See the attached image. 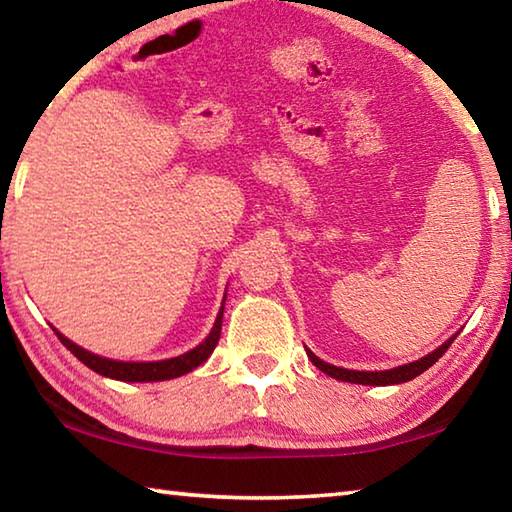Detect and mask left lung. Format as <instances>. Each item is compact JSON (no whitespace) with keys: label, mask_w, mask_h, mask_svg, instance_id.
<instances>
[{"label":"left lung","mask_w":512,"mask_h":512,"mask_svg":"<svg viewBox=\"0 0 512 512\" xmlns=\"http://www.w3.org/2000/svg\"><path fill=\"white\" fill-rule=\"evenodd\" d=\"M456 339V336H454ZM454 339H449L445 345H440L436 352L427 354V357H422L420 361H413V363H406V366L400 368H393V370H381V372H363V370H345V368H336L332 363H325L320 361L314 352L307 350V357L311 359L316 368H320L323 372H327L329 377L334 379H341V381H350V384H363V386H391V384H404V381H409L413 377L422 375L424 370H429L433 363H436L443 354L447 352L449 345L454 343Z\"/></svg>","instance_id":"left-lung-1"}]
</instances>
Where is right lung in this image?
I'll list each match as a JSON object with an SVG mask.
<instances>
[{
  "instance_id": "obj_1",
  "label": "right lung",
  "mask_w": 512,
  "mask_h": 512,
  "mask_svg": "<svg viewBox=\"0 0 512 512\" xmlns=\"http://www.w3.org/2000/svg\"><path fill=\"white\" fill-rule=\"evenodd\" d=\"M221 323H223V307L219 311V316H216V323L212 327L210 336H207V339L201 345H196L194 350L180 354V357L164 359V361H149V363L103 359V357H99V354H92L88 350L79 348L76 343L65 339L63 334H58L56 329H54V332L58 334L60 343H63L76 359L83 361L85 366H88L94 372H99V375H103V377L119 379V381H164V379H173V377L185 375V372H192L194 368L201 366L203 361H207V357H210V354L214 352L216 343H219Z\"/></svg>"
}]
</instances>
